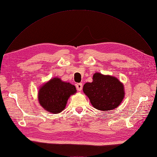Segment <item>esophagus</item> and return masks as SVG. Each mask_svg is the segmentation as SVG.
<instances>
[{
  "label": "esophagus",
  "instance_id": "34e87169",
  "mask_svg": "<svg viewBox=\"0 0 157 157\" xmlns=\"http://www.w3.org/2000/svg\"><path fill=\"white\" fill-rule=\"evenodd\" d=\"M76 88H77V90H78V91H81V90H82V88H83V85H82V84L81 83H77L76 85Z\"/></svg>",
  "mask_w": 157,
  "mask_h": 157
}]
</instances>
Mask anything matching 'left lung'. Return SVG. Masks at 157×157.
<instances>
[{
	"label": "left lung",
	"mask_w": 157,
	"mask_h": 157,
	"mask_svg": "<svg viewBox=\"0 0 157 157\" xmlns=\"http://www.w3.org/2000/svg\"><path fill=\"white\" fill-rule=\"evenodd\" d=\"M92 79L84 85L83 90L95 108L112 110L121 105L125 95L124 87L117 78L96 72Z\"/></svg>",
	"instance_id": "obj_1"
}]
</instances>
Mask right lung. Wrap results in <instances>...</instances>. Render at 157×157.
I'll use <instances>...</instances> for the list:
<instances>
[{
  "label": "right lung",
  "instance_id": "1",
  "mask_svg": "<svg viewBox=\"0 0 157 157\" xmlns=\"http://www.w3.org/2000/svg\"><path fill=\"white\" fill-rule=\"evenodd\" d=\"M76 92L74 85L55 77L40 86L38 99L45 110L56 114L64 110L68 99Z\"/></svg>",
  "mask_w": 157,
  "mask_h": 157
}]
</instances>
